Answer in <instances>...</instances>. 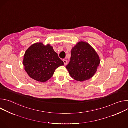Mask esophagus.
I'll use <instances>...</instances> for the list:
<instances>
[{
  "label": "esophagus",
  "mask_w": 128,
  "mask_h": 128,
  "mask_svg": "<svg viewBox=\"0 0 128 128\" xmlns=\"http://www.w3.org/2000/svg\"><path fill=\"white\" fill-rule=\"evenodd\" d=\"M63 62H64V65H66L67 64V61L66 60H63Z\"/></svg>",
  "instance_id": "obj_1"
}]
</instances>
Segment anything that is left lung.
<instances>
[{
    "label": "left lung",
    "mask_w": 128,
    "mask_h": 128,
    "mask_svg": "<svg viewBox=\"0 0 128 128\" xmlns=\"http://www.w3.org/2000/svg\"><path fill=\"white\" fill-rule=\"evenodd\" d=\"M100 63V57L94 48L88 42L80 41L72 48L70 61L66 68L73 78L84 82L95 74Z\"/></svg>",
    "instance_id": "obj_1"
}]
</instances>
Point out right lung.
I'll return each instance as SVG.
<instances>
[{"instance_id": "add662e5", "label": "right lung", "mask_w": 128, "mask_h": 128, "mask_svg": "<svg viewBox=\"0 0 128 128\" xmlns=\"http://www.w3.org/2000/svg\"><path fill=\"white\" fill-rule=\"evenodd\" d=\"M28 75L38 82H44L53 76L55 70L64 65L50 44L36 42L26 51L23 61Z\"/></svg>"}]
</instances>
